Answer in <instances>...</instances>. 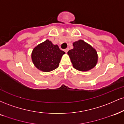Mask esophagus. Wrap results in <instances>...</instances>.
<instances>
[{
  "label": "esophagus",
  "instance_id": "1",
  "mask_svg": "<svg viewBox=\"0 0 124 124\" xmlns=\"http://www.w3.org/2000/svg\"><path fill=\"white\" fill-rule=\"evenodd\" d=\"M64 51H65V52H66V53H67V52H68V51H69V48H66L65 49H64Z\"/></svg>",
  "mask_w": 124,
  "mask_h": 124
}]
</instances>
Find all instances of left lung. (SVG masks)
Here are the masks:
<instances>
[{
    "label": "left lung",
    "instance_id": "1",
    "mask_svg": "<svg viewBox=\"0 0 124 124\" xmlns=\"http://www.w3.org/2000/svg\"><path fill=\"white\" fill-rule=\"evenodd\" d=\"M73 48L68 52L73 68L82 72L89 71L96 66L98 55L96 49L82 39L73 43Z\"/></svg>",
    "mask_w": 124,
    "mask_h": 124
}]
</instances>
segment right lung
<instances>
[{"instance_id":"1","label":"right lung","mask_w":124,"mask_h":124,"mask_svg":"<svg viewBox=\"0 0 124 124\" xmlns=\"http://www.w3.org/2000/svg\"><path fill=\"white\" fill-rule=\"evenodd\" d=\"M65 54L58 45H54L49 39H46L32 49L31 59L38 70L49 72L59 66L62 56Z\"/></svg>"}]
</instances>
